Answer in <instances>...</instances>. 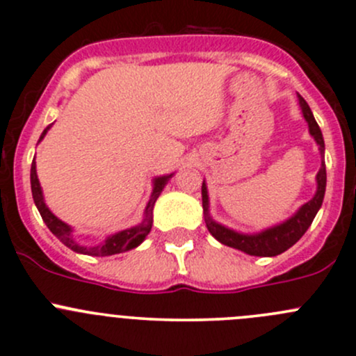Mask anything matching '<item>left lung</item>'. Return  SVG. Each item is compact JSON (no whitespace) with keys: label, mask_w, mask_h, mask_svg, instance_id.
Here are the masks:
<instances>
[{"label":"left lung","mask_w":356,"mask_h":356,"mask_svg":"<svg viewBox=\"0 0 356 356\" xmlns=\"http://www.w3.org/2000/svg\"><path fill=\"white\" fill-rule=\"evenodd\" d=\"M299 103L304 118L309 124V132L314 137V140L319 146L321 156H323V163H321V170L317 173V192L312 200L304 204L297 210L296 216L290 217L284 224H278L275 227L266 229V231L258 232V234H241V232L232 231V229L224 227V225L217 224L216 220L210 219L209 216V195L205 181L202 183V207H204L205 213V224L210 234L213 236L219 243L225 244V246L236 248V250L244 251L246 254L251 256H277L284 251L292 248L293 244L299 241L304 232L307 231L309 225L314 220L317 210L321 209L324 200V192H326V164H324V139L321 134L319 125H317L314 115H312L311 108H309L307 102L299 95Z\"/></svg>","instance_id":"left-lung-1"}]
</instances>
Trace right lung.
<instances>
[{"label":"right lung","instance_id":"1","mask_svg":"<svg viewBox=\"0 0 356 356\" xmlns=\"http://www.w3.org/2000/svg\"><path fill=\"white\" fill-rule=\"evenodd\" d=\"M49 129H51V125H49V127L45 129L44 132H42L40 140L44 139V136L47 134ZM171 177H173V175H166V177H159V178L154 179V188H152L151 200H149L146 212H144L143 222L134 225V227H131V229H125V231H120V232H117V234L110 236V238L105 239V243L98 244V246H91V248L88 246L86 248V246H81V244L76 243V241L72 239V236H71L72 229L70 227V225L64 224L60 219H57L54 213H52L51 210L47 209V205H45V202H44V195H42L39 178H37L35 161L32 163V168H30V185H32L33 202H35V205H37V209H39V212H40L42 219H44V222L47 224L49 229H51L52 234H54L56 238L60 241V243L66 244L70 250L76 251V253H83V254H90V256H110V254L124 253V251L134 250V248L139 246V244L143 243L144 239H146L149 231H151V227H152V209H154L156 200H158V197L163 192L164 185H166L168 179H170Z\"/></svg>","mask_w":356,"mask_h":356}]
</instances>
